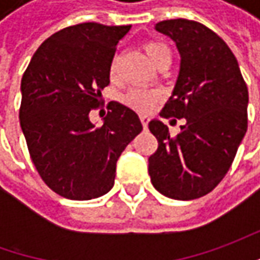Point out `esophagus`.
Segmentation results:
<instances>
[{"mask_svg": "<svg viewBox=\"0 0 260 260\" xmlns=\"http://www.w3.org/2000/svg\"><path fill=\"white\" fill-rule=\"evenodd\" d=\"M140 121H142V125H143V128H147V124H149V117H146V115H142V117H140Z\"/></svg>", "mask_w": 260, "mask_h": 260, "instance_id": "obj_1", "label": "esophagus"}]
</instances>
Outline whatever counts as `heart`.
I'll return each instance as SVG.
<instances>
[{"instance_id":"b5f03b06","label":"heart","mask_w":260,"mask_h":260,"mask_svg":"<svg viewBox=\"0 0 260 260\" xmlns=\"http://www.w3.org/2000/svg\"><path fill=\"white\" fill-rule=\"evenodd\" d=\"M146 55L150 59V62L157 68L164 62H171L172 60V52L169 49V46L164 43L162 40H147L143 46ZM110 76L111 79H115V63H111L110 68ZM160 100V92L152 91V89H133L128 91L123 96V103L127 107L133 108L139 113H149L156 103Z\"/></svg>"}]
</instances>
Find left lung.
I'll return each mask as SVG.
<instances>
[{
  "mask_svg": "<svg viewBox=\"0 0 260 260\" xmlns=\"http://www.w3.org/2000/svg\"><path fill=\"white\" fill-rule=\"evenodd\" d=\"M181 53L174 92L160 117L185 118L171 136L159 120L149 123L157 149L149 157L156 189L174 200H197L221 182L247 130L249 94L233 52L198 21L175 18L156 24Z\"/></svg>",
  "mask_w": 260,
  "mask_h": 260,
  "instance_id": "obj_1",
  "label": "left lung"
}]
</instances>
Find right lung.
I'll list each match as a JSON object with an SVG mask.
<instances>
[{"instance_id": "add662e5", "label": "right lung", "mask_w": 260, "mask_h": 260, "mask_svg": "<svg viewBox=\"0 0 260 260\" xmlns=\"http://www.w3.org/2000/svg\"><path fill=\"white\" fill-rule=\"evenodd\" d=\"M132 25H69L36 50L21 79L20 124L45 184L68 200L107 194L125 146L142 132L139 115L111 101L104 124L89 111L103 104L118 42Z\"/></svg>"}]
</instances>
